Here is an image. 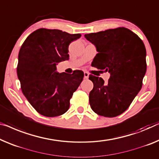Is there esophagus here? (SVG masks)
I'll return each instance as SVG.
<instances>
[{
    "mask_svg": "<svg viewBox=\"0 0 159 159\" xmlns=\"http://www.w3.org/2000/svg\"><path fill=\"white\" fill-rule=\"evenodd\" d=\"M89 73H88V72H84V79H89Z\"/></svg>",
    "mask_w": 159,
    "mask_h": 159,
    "instance_id": "34e87169",
    "label": "esophagus"
}]
</instances>
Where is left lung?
Wrapping results in <instances>:
<instances>
[{
    "label": "left lung",
    "mask_w": 159,
    "mask_h": 159,
    "mask_svg": "<svg viewBox=\"0 0 159 159\" xmlns=\"http://www.w3.org/2000/svg\"><path fill=\"white\" fill-rule=\"evenodd\" d=\"M98 53L91 66L110 73L107 83L89 75L93 89L89 102L95 113L116 117L129 107L141 89L146 72V51L143 42L131 30L124 27L86 34Z\"/></svg>",
    "instance_id": "obj_1"
}]
</instances>
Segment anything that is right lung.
Masks as SVG:
<instances>
[{"label":"right lung","mask_w":159,"mask_h":159,"mask_svg":"<svg viewBox=\"0 0 159 159\" xmlns=\"http://www.w3.org/2000/svg\"><path fill=\"white\" fill-rule=\"evenodd\" d=\"M81 36L61 30L39 28L23 42L18 53V78L22 92L38 113L47 117L62 115L84 79L76 70L72 74L57 73L56 65L69 58L68 46Z\"/></svg>","instance_id":"1"}]
</instances>
